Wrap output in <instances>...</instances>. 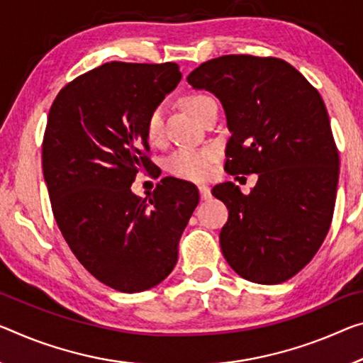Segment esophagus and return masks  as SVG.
<instances>
[{
    "label": "esophagus",
    "mask_w": 363,
    "mask_h": 363,
    "mask_svg": "<svg viewBox=\"0 0 363 363\" xmlns=\"http://www.w3.org/2000/svg\"><path fill=\"white\" fill-rule=\"evenodd\" d=\"M198 188H199L201 199H203V201H208V199H211V196H213V194H211V188H209V186H206V185H199Z\"/></svg>",
    "instance_id": "34e87169"
}]
</instances>
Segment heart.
Here are the masks:
<instances>
[{
	"label": "heart",
	"mask_w": 363,
	"mask_h": 363,
	"mask_svg": "<svg viewBox=\"0 0 363 363\" xmlns=\"http://www.w3.org/2000/svg\"><path fill=\"white\" fill-rule=\"evenodd\" d=\"M208 99L209 97L201 96V94L188 96L185 99V105L189 113L196 116L201 105ZM146 136L150 143H157L162 138V110L160 108H154L149 113L146 121ZM216 159L217 150L214 147H182L167 159V169L177 177L199 182L213 175Z\"/></svg>",
	"instance_id": "1"
}]
</instances>
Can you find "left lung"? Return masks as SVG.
I'll use <instances>...</instances> for the list:
<instances>
[{
    "label": "left lung",
    "instance_id": "obj_1",
    "mask_svg": "<svg viewBox=\"0 0 363 363\" xmlns=\"http://www.w3.org/2000/svg\"><path fill=\"white\" fill-rule=\"evenodd\" d=\"M186 81L224 107L227 174H258L250 194L213 188L228 209L224 258L247 281H287L320 250L336 203L339 154L320 92L287 61L252 55L206 61Z\"/></svg>",
    "mask_w": 363,
    "mask_h": 363
}]
</instances>
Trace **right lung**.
Returning a JSON list of instances; mask_svg holds the SVG:
<instances>
[{"instance_id":"right-lung-1","label":"right lung","mask_w":363,"mask_h":363,"mask_svg":"<svg viewBox=\"0 0 363 363\" xmlns=\"http://www.w3.org/2000/svg\"><path fill=\"white\" fill-rule=\"evenodd\" d=\"M180 79L177 63L111 61L65 86L50 108L42 165L53 216L79 263L115 291H147L174 271L199 203L193 183L172 177L147 198L131 191L154 165L147 116Z\"/></svg>"}]
</instances>
